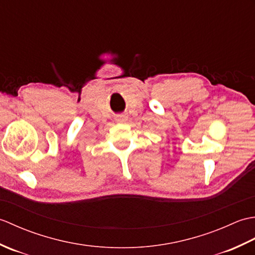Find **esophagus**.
<instances>
[{"label": "esophagus", "instance_id": "1", "mask_svg": "<svg viewBox=\"0 0 255 255\" xmlns=\"http://www.w3.org/2000/svg\"><path fill=\"white\" fill-rule=\"evenodd\" d=\"M126 117H125L124 115H118V116H116V118H115V121L117 122V123H125L126 122Z\"/></svg>", "mask_w": 255, "mask_h": 255}]
</instances>
